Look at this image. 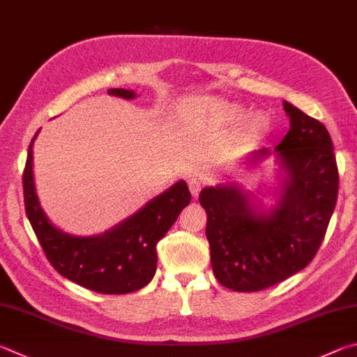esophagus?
I'll return each instance as SVG.
<instances>
[{
	"instance_id": "1",
	"label": "esophagus",
	"mask_w": 357,
	"mask_h": 357,
	"mask_svg": "<svg viewBox=\"0 0 357 357\" xmlns=\"http://www.w3.org/2000/svg\"><path fill=\"white\" fill-rule=\"evenodd\" d=\"M189 189H190V193L193 198H197L199 195V190H201V183L197 179V178H192L189 179Z\"/></svg>"
}]
</instances>
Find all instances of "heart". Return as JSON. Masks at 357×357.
Instances as JSON below:
<instances>
[{
    "label": "heart",
    "instance_id": "b5f03b06",
    "mask_svg": "<svg viewBox=\"0 0 357 357\" xmlns=\"http://www.w3.org/2000/svg\"><path fill=\"white\" fill-rule=\"evenodd\" d=\"M201 114L209 125L215 128L234 126L246 116V109L236 102L209 98L201 102ZM273 129V121L265 112H256L250 115L243 123L245 137L251 140H262Z\"/></svg>",
    "mask_w": 357,
    "mask_h": 357
}]
</instances>
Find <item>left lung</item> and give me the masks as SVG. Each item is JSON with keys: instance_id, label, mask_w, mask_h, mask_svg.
<instances>
[{"instance_id": "8db88e82", "label": "left lung", "mask_w": 357, "mask_h": 357, "mask_svg": "<svg viewBox=\"0 0 357 357\" xmlns=\"http://www.w3.org/2000/svg\"><path fill=\"white\" fill-rule=\"evenodd\" d=\"M290 129L275 148L281 167L276 204L267 211L236 183L204 187L206 237L213 275L236 291H257L287 280L312 261L325 238L339 192L334 146L323 123L284 101ZM270 156L252 151L248 165Z\"/></svg>"}]
</instances>
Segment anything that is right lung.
<instances>
[{"label":"right lung","instance_id":"obj_1","mask_svg":"<svg viewBox=\"0 0 357 357\" xmlns=\"http://www.w3.org/2000/svg\"><path fill=\"white\" fill-rule=\"evenodd\" d=\"M107 93L135 98L132 90L126 89H109ZM37 134L31 140L23 173L24 209L51 265L63 278L98 294L123 295L145 287L156 273L158 242L190 203L185 181H178L102 234L71 236L56 228L38 203L32 172V145Z\"/></svg>","mask_w":357,"mask_h":357}]
</instances>
